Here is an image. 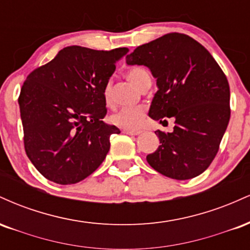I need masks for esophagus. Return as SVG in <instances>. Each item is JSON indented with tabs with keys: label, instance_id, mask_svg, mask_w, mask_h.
<instances>
[{
	"label": "esophagus",
	"instance_id": "34e87169",
	"mask_svg": "<svg viewBox=\"0 0 250 250\" xmlns=\"http://www.w3.org/2000/svg\"><path fill=\"white\" fill-rule=\"evenodd\" d=\"M123 133L125 134H127V135H139V134H141V131H139V130H129V129H125V130H123Z\"/></svg>",
	"mask_w": 250,
	"mask_h": 250
}]
</instances>
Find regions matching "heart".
Here are the masks:
<instances>
[{"instance_id": "1", "label": "heart", "mask_w": 250, "mask_h": 250, "mask_svg": "<svg viewBox=\"0 0 250 250\" xmlns=\"http://www.w3.org/2000/svg\"><path fill=\"white\" fill-rule=\"evenodd\" d=\"M127 77L134 83L137 88H141V85L149 79L148 71L143 68L134 67L127 70ZM103 101L105 105H111L113 99H111V83L107 82V84L103 88ZM146 119V110L142 107H128L122 108L117 110L110 116V122L114 125L129 129V130H136L142 127Z\"/></svg>"}]
</instances>
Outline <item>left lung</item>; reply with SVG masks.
Listing matches in <instances>:
<instances>
[{"instance_id": "1", "label": "left lung", "mask_w": 250, "mask_h": 250, "mask_svg": "<svg viewBox=\"0 0 250 250\" xmlns=\"http://www.w3.org/2000/svg\"><path fill=\"white\" fill-rule=\"evenodd\" d=\"M156 79L148 115L175 120L174 130H156L160 146L147 155L151 168L175 180L199 176L216 156L230 119L228 80L210 53L185 34L170 33L140 45L127 56Z\"/></svg>"}]
</instances>
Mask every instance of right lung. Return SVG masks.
<instances>
[{
    "mask_svg": "<svg viewBox=\"0 0 250 250\" xmlns=\"http://www.w3.org/2000/svg\"><path fill=\"white\" fill-rule=\"evenodd\" d=\"M128 51L70 45L28 75L19 97L24 149L45 179L73 185L104 161L120 129L103 122V88Z\"/></svg>",
    "mask_w": 250,
    "mask_h": 250,
    "instance_id": "right-lung-1",
    "label": "right lung"
}]
</instances>
